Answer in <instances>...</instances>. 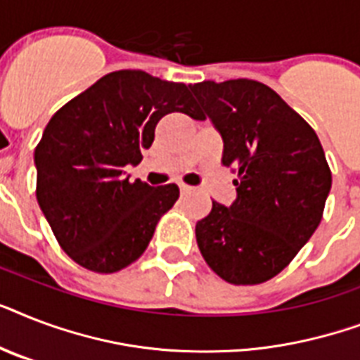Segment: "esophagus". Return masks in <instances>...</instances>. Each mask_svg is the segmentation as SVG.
<instances>
[{"label":"esophagus","instance_id":"obj_1","mask_svg":"<svg viewBox=\"0 0 360 360\" xmlns=\"http://www.w3.org/2000/svg\"><path fill=\"white\" fill-rule=\"evenodd\" d=\"M179 191H181V194H183V196H186V194H191L194 188H192V186H188V185H185V183H181Z\"/></svg>","mask_w":360,"mask_h":360}]
</instances>
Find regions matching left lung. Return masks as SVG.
Wrapping results in <instances>:
<instances>
[{
    "mask_svg": "<svg viewBox=\"0 0 360 360\" xmlns=\"http://www.w3.org/2000/svg\"><path fill=\"white\" fill-rule=\"evenodd\" d=\"M188 87L222 136V164L237 174L236 202H213L196 224L198 246L226 282L262 284L297 256L321 222L333 183L323 147L312 127L262 82Z\"/></svg>",
    "mask_w": 360,
    "mask_h": 360,
    "instance_id": "obj_1",
    "label": "left lung"
}]
</instances>
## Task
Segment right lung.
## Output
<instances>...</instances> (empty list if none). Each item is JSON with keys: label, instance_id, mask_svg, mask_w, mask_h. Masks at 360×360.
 I'll return each mask as SVG.
<instances>
[{"label": "right lung", "instance_id": "obj_1", "mask_svg": "<svg viewBox=\"0 0 360 360\" xmlns=\"http://www.w3.org/2000/svg\"><path fill=\"white\" fill-rule=\"evenodd\" d=\"M203 120L185 84L115 70L59 108L35 149L37 202L67 254L95 273L136 262L177 198V185L129 181L164 115Z\"/></svg>", "mask_w": 360, "mask_h": 360}]
</instances>
